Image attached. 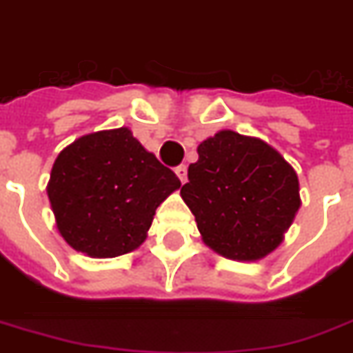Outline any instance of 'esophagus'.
<instances>
[{"label": "esophagus", "instance_id": "esophagus-1", "mask_svg": "<svg viewBox=\"0 0 353 353\" xmlns=\"http://www.w3.org/2000/svg\"><path fill=\"white\" fill-rule=\"evenodd\" d=\"M174 173H176V176H179L182 184L186 182V179H188V167L184 165V163H182V165H179V167H174Z\"/></svg>", "mask_w": 353, "mask_h": 353}]
</instances>
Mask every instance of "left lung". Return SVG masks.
Returning <instances> with one entry per match:
<instances>
[{
    "label": "left lung",
    "instance_id": "obj_1",
    "mask_svg": "<svg viewBox=\"0 0 353 353\" xmlns=\"http://www.w3.org/2000/svg\"><path fill=\"white\" fill-rule=\"evenodd\" d=\"M180 190L203 242L232 261L272 253L298 212L294 167L262 139L221 130L197 147Z\"/></svg>",
    "mask_w": 353,
    "mask_h": 353
}]
</instances>
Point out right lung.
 Wrapping results in <instances>:
<instances>
[{
	"instance_id": "obj_1",
	"label": "right lung",
	"mask_w": 353,
	"mask_h": 353,
	"mask_svg": "<svg viewBox=\"0 0 353 353\" xmlns=\"http://www.w3.org/2000/svg\"><path fill=\"white\" fill-rule=\"evenodd\" d=\"M179 188V176L128 128H115L63 148L46 192L65 242L92 259H111L145 242L156 208Z\"/></svg>"
}]
</instances>
